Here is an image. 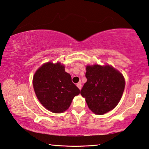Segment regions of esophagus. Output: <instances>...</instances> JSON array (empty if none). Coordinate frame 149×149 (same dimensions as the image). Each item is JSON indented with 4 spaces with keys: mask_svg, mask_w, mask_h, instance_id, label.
Listing matches in <instances>:
<instances>
[{
    "mask_svg": "<svg viewBox=\"0 0 149 149\" xmlns=\"http://www.w3.org/2000/svg\"><path fill=\"white\" fill-rule=\"evenodd\" d=\"M77 86L79 88V90H81V88H82V84H81V82H79V83H77Z\"/></svg>",
    "mask_w": 149,
    "mask_h": 149,
    "instance_id": "obj_1",
    "label": "esophagus"
}]
</instances>
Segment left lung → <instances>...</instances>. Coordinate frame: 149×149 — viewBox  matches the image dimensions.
<instances>
[{
    "mask_svg": "<svg viewBox=\"0 0 149 149\" xmlns=\"http://www.w3.org/2000/svg\"><path fill=\"white\" fill-rule=\"evenodd\" d=\"M87 82L80 91L88 107L101 115L113 110L123 94L125 80L120 72L110 65H87Z\"/></svg>",
    "mask_w": 149,
    "mask_h": 149,
    "instance_id": "8db88e82",
    "label": "left lung"
}]
</instances>
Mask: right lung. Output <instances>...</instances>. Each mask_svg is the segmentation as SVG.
I'll use <instances>...</instances> for the list:
<instances>
[{
    "mask_svg": "<svg viewBox=\"0 0 149 149\" xmlns=\"http://www.w3.org/2000/svg\"><path fill=\"white\" fill-rule=\"evenodd\" d=\"M33 85L38 100L44 107L54 113L67 110L80 90L73 84L70 75L59 62H48L36 70Z\"/></svg>",
    "mask_w": 149,
    "mask_h": 149,
    "instance_id": "obj_1",
    "label": "right lung"
}]
</instances>
